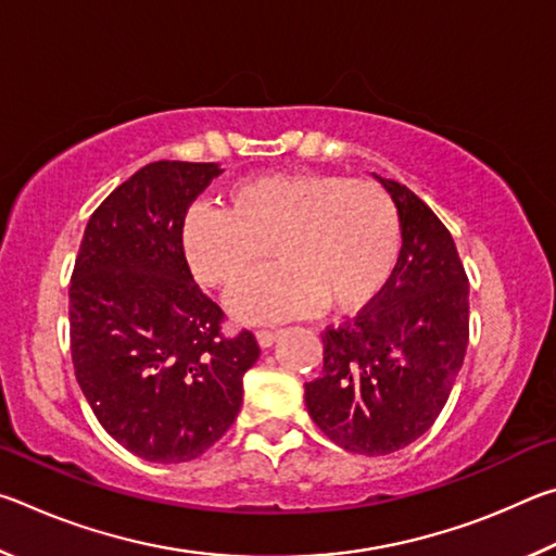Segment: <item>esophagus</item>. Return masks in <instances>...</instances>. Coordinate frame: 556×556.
Returning a JSON list of instances; mask_svg holds the SVG:
<instances>
[{
    "mask_svg": "<svg viewBox=\"0 0 556 556\" xmlns=\"http://www.w3.org/2000/svg\"><path fill=\"white\" fill-rule=\"evenodd\" d=\"M277 336H279V331H265V328H262V331H257V343L262 348H271V343L277 341Z\"/></svg>",
    "mask_w": 556,
    "mask_h": 556,
    "instance_id": "1",
    "label": "esophagus"
}]
</instances>
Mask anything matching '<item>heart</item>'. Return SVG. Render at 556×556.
I'll return each instance as SVG.
<instances>
[{
	"instance_id": "b5f03b06",
	"label": "heart",
	"mask_w": 556,
	"mask_h": 556,
	"mask_svg": "<svg viewBox=\"0 0 556 556\" xmlns=\"http://www.w3.org/2000/svg\"><path fill=\"white\" fill-rule=\"evenodd\" d=\"M269 244L279 265L235 291V318L279 324L324 304L355 312L380 294L397 262V208L363 178L277 172L230 186L225 211L193 205L184 215V257L205 287H238Z\"/></svg>"
}]
</instances>
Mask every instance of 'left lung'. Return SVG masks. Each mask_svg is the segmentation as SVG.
Returning a JSON list of instances; mask_svg holds the SVG:
<instances>
[{"instance_id": "1", "label": "left lung", "mask_w": 556, "mask_h": 556, "mask_svg": "<svg viewBox=\"0 0 556 556\" xmlns=\"http://www.w3.org/2000/svg\"><path fill=\"white\" fill-rule=\"evenodd\" d=\"M372 176L400 215L397 265L365 312L326 328L321 378L304 384V400L338 446L384 456L444 409L468 345V277L434 211L407 186Z\"/></svg>"}]
</instances>
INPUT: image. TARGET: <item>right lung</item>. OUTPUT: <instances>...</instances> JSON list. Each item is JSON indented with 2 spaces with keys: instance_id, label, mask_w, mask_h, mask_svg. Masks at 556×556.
<instances>
[{
  "instance_id": "1",
  "label": "right lung",
  "mask_w": 556,
  "mask_h": 556,
  "mask_svg": "<svg viewBox=\"0 0 556 556\" xmlns=\"http://www.w3.org/2000/svg\"><path fill=\"white\" fill-rule=\"evenodd\" d=\"M223 168L154 162L98 211L71 279L75 378L102 429L154 464L199 458L238 417L255 336L225 338L181 248L188 205Z\"/></svg>"
}]
</instances>
